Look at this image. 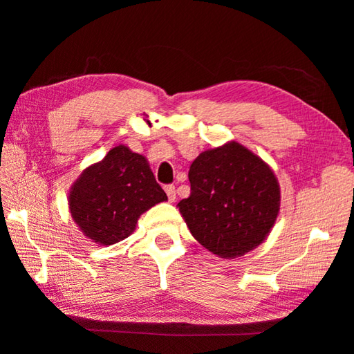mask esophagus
I'll list each match as a JSON object with an SVG mask.
<instances>
[{"label": "esophagus", "mask_w": 354, "mask_h": 354, "mask_svg": "<svg viewBox=\"0 0 354 354\" xmlns=\"http://www.w3.org/2000/svg\"><path fill=\"white\" fill-rule=\"evenodd\" d=\"M165 193H167V196H169V201H170V202H175V199H176V189H175V185H167V187H165Z\"/></svg>", "instance_id": "esophagus-1"}]
</instances>
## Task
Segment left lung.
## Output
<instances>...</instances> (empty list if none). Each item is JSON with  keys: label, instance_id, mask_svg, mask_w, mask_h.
<instances>
[{"label": "left lung", "instance_id": "obj_1", "mask_svg": "<svg viewBox=\"0 0 354 354\" xmlns=\"http://www.w3.org/2000/svg\"><path fill=\"white\" fill-rule=\"evenodd\" d=\"M192 193L178 204L192 236L221 259L263 243L280 212L272 169L237 141L202 152L190 165Z\"/></svg>", "mask_w": 354, "mask_h": 354}]
</instances>
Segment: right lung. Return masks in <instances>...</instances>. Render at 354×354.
<instances>
[{"mask_svg": "<svg viewBox=\"0 0 354 354\" xmlns=\"http://www.w3.org/2000/svg\"><path fill=\"white\" fill-rule=\"evenodd\" d=\"M167 201L146 156L120 145L91 164L68 194L73 221L97 245L109 246L129 237L140 216Z\"/></svg>", "mask_w": 354, "mask_h": 354, "instance_id": "1", "label": "right lung"}]
</instances>
